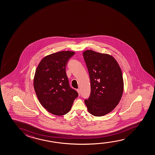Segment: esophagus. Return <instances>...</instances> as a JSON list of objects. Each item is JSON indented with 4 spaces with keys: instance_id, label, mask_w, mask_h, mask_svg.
I'll return each mask as SVG.
<instances>
[{
    "instance_id": "1",
    "label": "esophagus",
    "mask_w": 155,
    "mask_h": 155,
    "mask_svg": "<svg viewBox=\"0 0 155 155\" xmlns=\"http://www.w3.org/2000/svg\"><path fill=\"white\" fill-rule=\"evenodd\" d=\"M77 91L78 92L79 95H80V90H79V89H77Z\"/></svg>"
}]
</instances>
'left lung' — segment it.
<instances>
[{
	"mask_svg": "<svg viewBox=\"0 0 155 155\" xmlns=\"http://www.w3.org/2000/svg\"><path fill=\"white\" fill-rule=\"evenodd\" d=\"M90 75L91 94L85 103L91 114L101 117L116 108L124 91L122 72L111 55L92 50L83 52Z\"/></svg>",
	"mask_w": 155,
	"mask_h": 155,
	"instance_id": "left-lung-1",
	"label": "left lung"
}]
</instances>
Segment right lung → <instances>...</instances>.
Masks as SVG:
<instances>
[{"label": "right lung", "instance_id": "obj_1", "mask_svg": "<svg viewBox=\"0 0 155 155\" xmlns=\"http://www.w3.org/2000/svg\"><path fill=\"white\" fill-rule=\"evenodd\" d=\"M72 51H60L45 56L34 76V87L38 100L48 112L62 116L69 112L78 93L70 87L65 72Z\"/></svg>", "mask_w": 155, "mask_h": 155}]
</instances>
